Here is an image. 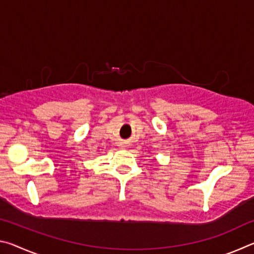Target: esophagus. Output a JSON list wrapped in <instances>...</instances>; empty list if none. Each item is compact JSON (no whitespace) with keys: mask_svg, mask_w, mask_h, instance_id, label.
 I'll use <instances>...</instances> for the list:
<instances>
[{"mask_svg":"<svg viewBox=\"0 0 254 254\" xmlns=\"http://www.w3.org/2000/svg\"><path fill=\"white\" fill-rule=\"evenodd\" d=\"M124 147H126V145H123V143H121V148H124Z\"/></svg>","mask_w":254,"mask_h":254,"instance_id":"obj_1","label":"esophagus"}]
</instances>
